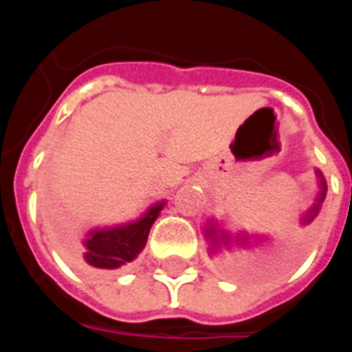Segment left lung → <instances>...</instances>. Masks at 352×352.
<instances>
[{
  "label": "left lung",
  "instance_id": "8db88e82",
  "mask_svg": "<svg viewBox=\"0 0 352 352\" xmlns=\"http://www.w3.org/2000/svg\"><path fill=\"white\" fill-rule=\"evenodd\" d=\"M318 177H320V188H322V190H320V194H318L317 204L311 207L309 213L303 217V222H305V224H307V222H311V221H313V219H315V217H317L318 209H320V204H322V199H324V196H326V183H324V179H322V175H320V173H318ZM207 236L213 239L214 245L219 243V241H221V243H230V239H232V237H230L228 234H224V232H222V234H221V237H217V232H214V228H211V226H209V230H207ZM237 239H239V237H237ZM239 243H245L243 237H241V241H239ZM228 270L232 273H247V270H249V267H245V265L239 264V262H230Z\"/></svg>",
  "mask_w": 352,
  "mask_h": 352
}]
</instances>
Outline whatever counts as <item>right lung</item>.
Segmentation results:
<instances>
[{
    "label": "right lung",
    "instance_id": "1",
    "mask_svg": "<svg viewBox=\"0 0 352 352\" xmlns=\"http://www.w3.org/2000/svg\"><path fill=\"white\" fill-rule=\"evenodd\" d=\"M162 204L151 207L143 219L109 230H94L90 239L85 241V256L79 260L85 270H118L138 258V254L145 249L146 237L153 222L160 213Z\"/></svg>",
    "mask_w": 352,
    "mask_h": 352
}]
</instances>
